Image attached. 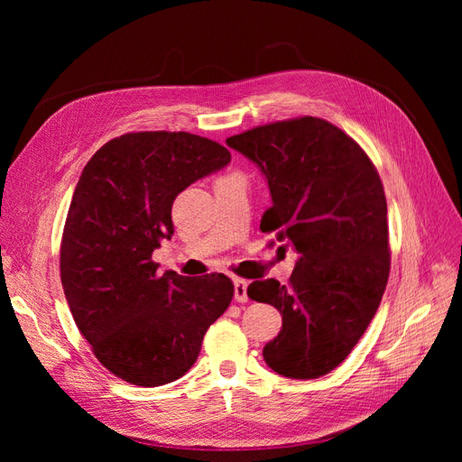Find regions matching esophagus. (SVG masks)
Returning <instances> with one entry per match:
<instances>
[{
	"label": "esophagus",
	"instance_id": "esophagus-1",
	"mask_svg": "<svg viewBox=\"0 0 462 462\" xmlns=\"http://www.w3.org/2000/svg\"><path fill=\"white\" fill-rule=\"evenodd\" d=\"M233 287H235V300L236 302H246L248 300V295H246L248 283L245 282V279H235Z\"/></svg>",
	"mask_w": 462,
	"mask_h": 462
}]
</instances>
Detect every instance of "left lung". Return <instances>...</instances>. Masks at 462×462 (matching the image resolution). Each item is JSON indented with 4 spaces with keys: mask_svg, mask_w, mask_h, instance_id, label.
<instances>
[{
    "mask_svg": "<svg viewBox=\"0 0 462 462\" xmlns=\"http://www.w3.org/2000/svg\"><path fill=\"white\" fill-rule=\"evenodd\" d=\"M226 143L268 180L272 208L260 229L299 254L289 285L263 279L246 289L283 318L263 346L265 365L295 380L326 375L365 335L387 285L380 175L351 136L318 117L270 123Z\"/></svg>",
    "mask_w": 462,
    "mask_h": 462,
    "instance_id": "1",
    "label": "left lung"
}]
</instances>
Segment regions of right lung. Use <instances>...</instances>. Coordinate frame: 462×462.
Listing matches in <instances>:
<instances>
[{
	"mask_svg": "<svg viewBox=\"0 0 462 462\" xmlns=\"http://www.w3.org/2000/svg\"><path fill=\"white\" fill-rule=\"evenodd\" d=\"M229 162V150L209 138L150 131L106 143L80 173L61 239V283L92 353L125 382L179 380L227 310V275H160L152 253L171 239L177 194Z\"/></svg>",
	"mask_w": 462,
	"mask_h": 462,
	"instance_id": "1",
	"label": "right lung"
}]
</instances>
